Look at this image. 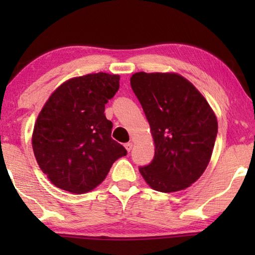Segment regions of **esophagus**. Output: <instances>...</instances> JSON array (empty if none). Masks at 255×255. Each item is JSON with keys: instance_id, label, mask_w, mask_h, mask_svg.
I'll use <instances>...</instances> for the list:
<instances>
[{"instance_id": "1", "label": "esophagus", "mask_w": 255, "mask_h": 255, "mask_svg": "<svg viewBox=\"0 0 255 255\" xmlns=\"http://www.w3.org/2000/svg\"><path fill=\"white\" fill-rule=\"evenodd\" d=\"M124 146H125V148H127V151H128V152H130L131 149H132V146H133V142L128 141V142H127V144H125Z\"/></svg>"}]
</instances>
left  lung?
I'll use <instances>...</instances> for the list:
<instances>
[{"label":"left lung","instance_id":"8db88e82","mask_svg":"<svg viewBox=\"0 0 255 255\" xmlns=\"http://www.w3.org/2000/svg\"><path fill=\"white\" fill-rule=\"evenodd\" d=\"M131 87L147 118L154 158L139 172L152 189L183 190L207 169L217 137V117L193 83L177 73H134Z\"/></svg>","mask_w":255,"mask_h":255}]
</instances>
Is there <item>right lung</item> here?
<instances>
[{
    "label": "right lung",
    "mask_w": 255,
    "mask_h": 255,
    "mask_svg": "<svg viewBox=\"0 0 255 255\" xmlns=\"http://www.w3.org/2000/svg\"><path fill=\"white\" fill-rule=\"evenodd\" d=\"M121 76L93 73L61 83L38 115L32 132L34 156L52 184L86 194L101 184L127 149L111 138L104 108Z\"/></svg>",
    "instance_id": "obj_1"
}]
</instances>
